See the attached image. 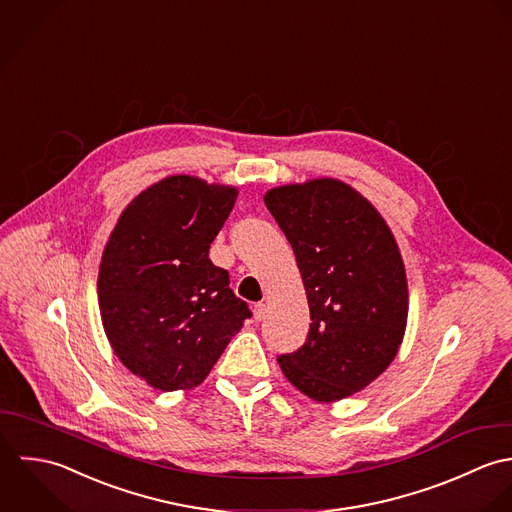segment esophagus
I'll use <instances>...</instances> for the list:
<instances>
[{
	"label": "esophagus",
	"mask_w": 512,
	"mask_h": 512,
	"mask_svg": "<svg viewBox=\"0 0 512 512\" xmlns=\"http://www.w3.org/2000/svg\"><path fill=\"white\" fill-rule=\"evenodd\" d=\"M253 316H255L257 322H261V320L267 316V305H265V303H257V305L253 307Z\"/></svg>",
	"instance_id": "obj_1"
}]
</instances>
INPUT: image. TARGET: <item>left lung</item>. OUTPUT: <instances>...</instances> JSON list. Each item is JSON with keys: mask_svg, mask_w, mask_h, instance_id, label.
Masks as SVG:
<instances>
[{"mask_svg": "<svg viewBox=\"0 0 512 512\" xmlns=\"http://www.w3.org/2000/svg\"><path fill=\"white\" fill-rule=\"evenodd\" d=\"M265 205L295 251L310 308L305 344L277 362L308 398H348L390 366L404 338L398 243L374 205L332 178L275 188Z\"/></svg>", "mask_w": 512, "mask_h": 512, "instance_id": "obj_1", "label": "left lung"}]
</instances>
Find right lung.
<instances>
[{"mask_svg": "<svg viewBox=\"0 0 512 512\" xmlns=\"http://www.w3.org/2000/svg\"><path fill=\"white\" fill-rule=\"evenodd\" d=\"M235 198V188L170 176L122 211L104 247V332L120 362L156 390L202 384L251 318L229 273L209 259Z\"/></svg>", "mask_w": 512, "mask_h": 512, "instance_id": "obj_1", "label": "right lung"}]
</instances>
